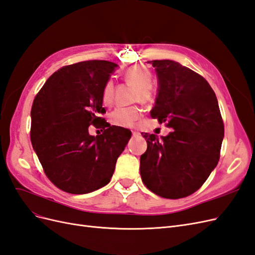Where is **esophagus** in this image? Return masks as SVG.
I'll use <instances>...</instances> for the list:
<instances>
[{"label":"esophagus","mask_w":255,"mask_h":255,"mask_svg":"<svg viewBox=\"0 0 255 255\" xmlns=\"http://www.w3.org/2000/svg\"><path fill=\"white\" fill-rule=\"evenodd\" d=\"M132 135L133 136H138V135H140V133L138 132V130H132Z\"/></svg>","instance_id":"obj_1"}]
</instances>
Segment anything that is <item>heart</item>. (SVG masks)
Instances as JSON below:
<instances>
[{"mask_svg":"<svg viewBox=\"0 0 255 255\" xmlns=\"http://www.w3.org/2000/svg\"><path fill=\"white\" fill-rule=\"evenodd\" d=\"M125 81L130 85H134L135 90L133 94L134 101L149 102L154 97V90L151 86V72L141 66L129 67L123 74ZM102 103L111 105L114 101V83L112 80L106 81L102 89L101 95ZM141 117V110L138 106L117 107L110 114V122L113 126L120 128L134 127L135 123Z\"/></svg>","mask_w":255,"mask_h":255,"instance_id":"heart-1","label":"heart"}]
</instances>
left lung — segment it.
Masks as SVG:
<instances>
[{"mask_svg": "<svg viewBox=\"0 0 255 255\" xmlns=\"http://www.w3.org/2000/svg\"><path fill=\"white\" fill-rule=\"evenodd\" d=\"M155 68L158 95L153 119L173 128L168 136L141 133L148 148L140 156L146 188L167 199L190 196L217 166L225 126L217 98L207 81L173 60L148 61Z\"/></svg>", "mask_w": 255, "mask_h": 255, "instance_id": "1", "label": "left lung"}]
</instances>
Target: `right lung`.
<instances>
[{
	"label": "right lung",
	"instance_id": "1",
	"mask_svg": "<svg viewBox=\"0 0 255 255\" xmlns=\"http://www.w3.org/2000/svg\"><path fill=\"white\" fill-rule=\"evenodd\" d=\"M116 67L107 60L65 66L50 76L34 99L33 148L48 179L69 194H88L109 184L130 138L128 129L111 127L100 117L105 113L102 89ZM89 125L105 132L91 136Z\"/></svg>",
	"mask_w": 255,
	"mask_h": 255
}]
</instances>
